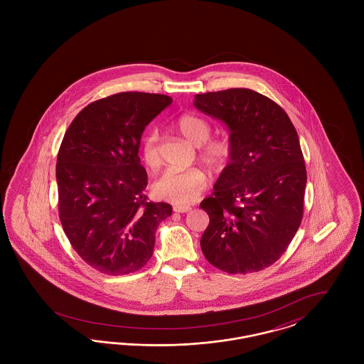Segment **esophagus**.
<instances>
[{"label": "esophagus", "mask_w": 364, "mask_h": 364, "mask_svg": "<svg viewBox=\"0 0 364 364\" xmlns=\"http://www.w3.org/2000/svg\"><path fill=\"white\" fill-rule=\"evenodd\" d=\"M173 210L176 213H188V211H191V208L190 206H181V205H178V206H174Z\"/></svg>", "instance_id": "1"}]
</instances>
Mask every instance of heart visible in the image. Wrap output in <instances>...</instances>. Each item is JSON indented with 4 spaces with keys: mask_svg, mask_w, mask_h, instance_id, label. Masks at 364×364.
<instances>
[{
    "mask_svg": "<svg viewBox=\"0 0 364 364\" xmlns=\"http://www.w3.org/2000/svg\"><path fill=\"white\" fill-rule=\"evenodd\" d=\"M178 132L190 143L198 146L200 159L213 171H223L233 156V146L228 139H210L211 125L196 114H181L176 120ZM159 134L156 128L149 129L140 140V156L144 165L156 169L161 165ZM208 186V177L199 168L186 171L169 169L153 183L156 196L177 205L195 202Z\"/></svg>",
    "mask_w": 364,
    "mask_h": 364,
    "instance_id": "obj_1",
    "label": "heart"
}]
</instances>
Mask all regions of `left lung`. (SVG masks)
<instances>
[{"instance_id":"left-lung-1","label":"left lung","mask_w":364,"mask_h":364,"mask_svg":"<svg viewBox=\"0 0 364 364\" xmlns=\"http://www.w3.org/2000/svg\"><path fill=\"white\" fill-rule=\"evenodd\" d=\"M193 105L225 122L233 156L200 208L210 223L205 258L229 274L259 272L287 251L304 208L307 171L294 124L250 88L196 94Z\"/></svg>"}]
</instances>
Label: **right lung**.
Wrapping results in <instances>:
<instances>
[{
    "label": "right lung",
    "instance_id": "obj_1",
    "mask_svg": "<svg viewBox=\"0 0 364 364\" xmlns=\"http://www.w3.org/2000/svg\"><path fill=\"white\" fill-rule=\"evenodd\" d=\"M172 98L127 91L87 105L61 141L55 178L58 215L70 245L107 276L140 270L153 257L156 230L172 206L144 193L139 146L146 125Z\"/></svg>",
    "mask_w": 364,
    "mask_h": 364
}]
</instances>
